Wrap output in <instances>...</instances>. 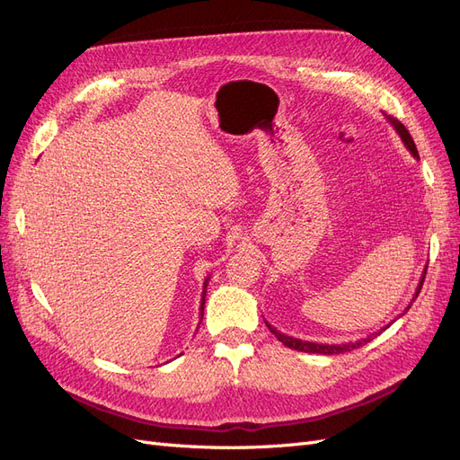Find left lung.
Returning a JSON list of instances; mask_svg holds the SVG:
<instances>
[{
  "mask_svg": "<svg viewBox=\"0 0 460 460\" xmlns=\"http://www.w3.org/2000/svg\"><path fill=\"white\" fill-rule=\"evenodd\" d=\"M387 120H389V124H392V127L395 128V132L399 134V137L402 140V144H405V147L412 153V155H414L416 159H419V151H416V146H414V142H412V137H411L409 130H407L405 127H402V124H401L397 119H394V117H387ZM426 269H428V264H426ZM426 269H424V272H422V276H420V282H419V288H416V291H414L412 301H414L416 297H419V294H420L422 284H424V278H426ZM412 301L409 303V307L405 309V313L411 309ZM264 324L269 326V330L278 338V341H282L286 347H289V349L303 351V353H320V355H338V353H345V351H353V349H357V347L372 341L376 336H378V333H380L382 330L389 328V324H387L385 328H382V330H378V332H374V333H370V336H367V338H363V340H357V341L341 343V345H328V343H314V341H305V340H297V338L286 336V333H282L280 330H276L274 326H270V324L267 323V320H264Z\"/></svg>",
  "mask_w": 460,
  "mask_h": 460,
  "instance_id": "obj_1",
  "label": "left lung"
}]
</instances>
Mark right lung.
Wrapping results in <instances>:
<instances>
[{
	"label": "right lung",
	"mask_w": 460,
	"mask_h": 460,
	"mask_svg": "<svg viewBox=\"0 0 460 460\" xmlns=\"http://www.w3.org/2000/svg\"><path fill=\"white\" fill-rule=\"evenodd\" d=\"M207 282H208V276H207V280H205V284H203V297H201V318H203V309H205V291H207Z\"/></svg>",
	"instance_id": "right-lung-1"
}]
</instances>
